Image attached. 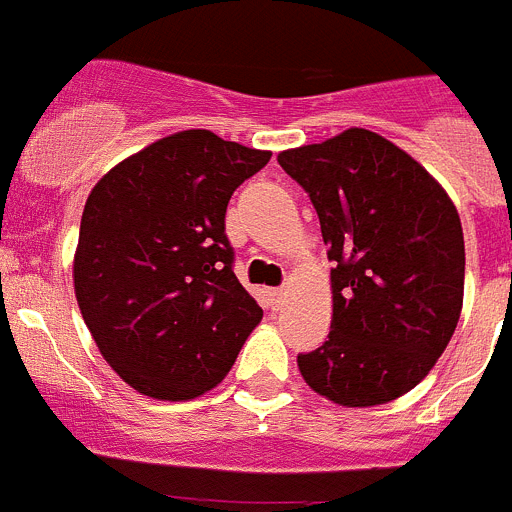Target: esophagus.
Here are the masks:
<instances>
[{
	"instance_id": "34e87169",
	"label": "esophagus",
	"mask_w": 512,
	"mask_h": 512,
	"mask_svg": "<svg viewBox=\"0 0 512 512\" xmlns=\"http://www.w3.org/2000/svg\"><path fill=\"white\" fill-rule=\"evenodd\" d=\"M269 297H271V302H274V305H279V302H282V297H284V289L282 287L269 289Z\"/></svg>"
}]
</instances>
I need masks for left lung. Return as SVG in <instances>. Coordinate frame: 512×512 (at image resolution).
I'll use <instances>...</instances> for the list:
<instances>
[{"label": "left lung", "mask_w": 512, "mask_h": 512, "mask_svg": "<svg viewBox=\"0 0 512 512\" xmlns=\"http://www.w3.org/2000/svg\"><path fill=\"white\" fill-rule=\"evenodd\" d=\"M328 246V341L297 356L318 395L348 408L410 392L449 346L464 300V233L449 194L382 135L351 128L279 153Z\"/></svg>", "instance_id": "left-lung-1"}]
</instances>
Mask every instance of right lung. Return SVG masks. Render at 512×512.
Instances as JSON below:
<instances>
[{
	"instance_id": "right-lung-1",
	"label": "right lung",
	"mask_w": 512,
	"mask_h": 512,
	"mask_svg": "<svg viewBox=\"0 0 512 512\" xmlns=\"http://www.w3.org/2000/svg\"><path fill=\"white\" fill-rule=\"evenodd\" d=\"M269 151L184 130L107 171L89 194L74 289L104 361L133 390L192 400L225 379L261 320L225 235L233 192Z\"/></svg>"
}]
</instances>
